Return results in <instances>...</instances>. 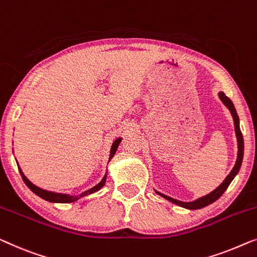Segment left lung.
Wrapping results in <instances>:
<instances>
[{
	"label": "left lung",
	"mask_w": 257,
	"mask_h": 257,
	"mask_svg": "<svg viewBox=\"0 0 257 257\" xmlns=\"http://www.w3.org/2000/svg\"><path fill=\"white\" fill-rule=\"evenodd\" d=\"M219 98H220L221 102L228 107V110L230 111V113H232V117H233V120H234V127H235V135H236V139H237V159H236L235 166L233 167L232 172H230L227 175V177L225 178L224 182H222V183L219 185V187L215 189V190L210 192L209 195L200 197V198L193 200V202H181V200L174 199V198H172V197L163 195V193L159 192V191H155L156 193H158V195L163 197V198H166L167 200H169V202L176 204V205H178V206L185 207V209L198 210V209H202V207H205L207 205H210V204H212L213 202H215V200H217L219 197L222 195V193L227 190L228 185L230 184V182L233 181V178L236 176V174L239 173L241 163H242V159H243V137H242V133H241V130H240L239 116H237L236 110H235V107H234L233 102L230 101V99L222 91L219 92Z\"/></svg>",
	"instance_id": "left-lung-1"
}]
</instances>
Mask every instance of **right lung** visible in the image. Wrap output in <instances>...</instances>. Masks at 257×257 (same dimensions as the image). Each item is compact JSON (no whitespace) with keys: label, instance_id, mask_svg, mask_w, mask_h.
<instances>
[{"label":"right lung","instance_id":"1","mask_svg":"<svg viewBox=\"0 0 257 257\" xmlns=\"http://www.w3.org/2000/svg\"><path fill=\"white\" fill-rule=\"evenodd\" d=\"M120 141H121V138H118V139H116V140L113 141L112 146H111L109 161L113 158V155L116 154V151H117L118 146H119ZM18 169H20L21 176H22V178H23L24 183L28 185L30 190H31L32 192H35L37 196L40 197V198L45 199V200H47V202H51V203H72V202H75V200L81 198V197H84V196H87V195H90V193H94L96 191H98L99 189L104 187V184H105V181H106V174H105V175H104L103 180L99 182L97 185H95L94 188L89 189V190L82 192L79 196H70V195H66V193H58V192L47 191V190H44V189H40L38 187H36L35 184L31 183V182H30L28 178L25 177V175L23 174V172H22V169L20 168V167H18Z\"/></svg>","mask_w":257,"mask_h":257}]
</instances>
